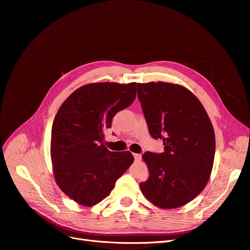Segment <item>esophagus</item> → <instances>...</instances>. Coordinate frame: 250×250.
Returning a JSON list of instances; mask_svg holds the SVG:
<instances>
[{"instance_id":"esophagus-1","label":"esophagus","mask_w":250,"mask_h":250,"mask_svg":"<svg viewBox=\"0 0 250 250\" xmlns=\"http://www.w3.org/2000/svg\"><path fill=\"white\" fill-rule=\"evenodd\" d=\"M133 157H134L135 161H141L142 155L140 153H133Z\"/></svg>"}]
</instances>
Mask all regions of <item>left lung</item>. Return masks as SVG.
Masks as SVG:
<instances>
[{"label":"left lung","mask_w":250,"mask_h":250,"mask_svg":"<svg viewBox=\"0 0 250 250\" xmlns=\"http://www.w3.org/2000/svg\"><path fill=\"white\" fill-rule=\"evenodd\" d=\"M138 97L162 153L145 152L149 177L140 184L145 197L161 208L192 201L207 186L215 157V132L203 105L191 90L168 82L138 83Z\"/></svg>","instance_id":"obj_1"}]
</instances>
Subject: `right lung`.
<instances>
[{
	"instance_id": "obj_1",
	"label": "right lung",
	"mask_w": 250,
	"mask_h": 250,
	"mask_svg": "<svg viewBox=\"0 0 250 250\" xmlns=\"http://www.w3.org/2000/svg\"><path fill=\"white\" fill-rule=\"evenodd\" d=\"M135 96V82L89 83L67 97L56 113L51 133L53 173L60 190L83 207L106 198L134 161L129 151L112 152L103 141L112 118Z\"/></svg>"
}]
</instances>
